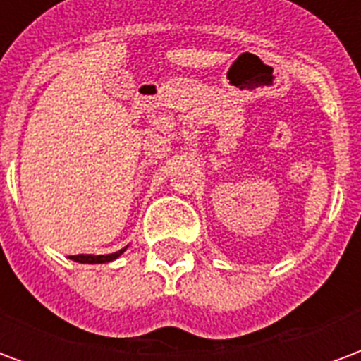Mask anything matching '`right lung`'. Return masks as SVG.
I'll return each mask as SVG.
<instances>
[{
  "instance_id": "1",
  "label": "right lung",
  "mask_w": 361,
  "mask_h": 361,
  "mask_svg": "<svg viewBox=\"0 0 361 361\" xmlns=\"http://www.w3.org/2000/svg\"><path fill=\"white\" fill-rule=\"evenodd\" d=\"M121 253H123V250L110 253V255H71V259L77 261V263H108V261H114L116 257H119Z\"/></svg>"
}]
</instances>
